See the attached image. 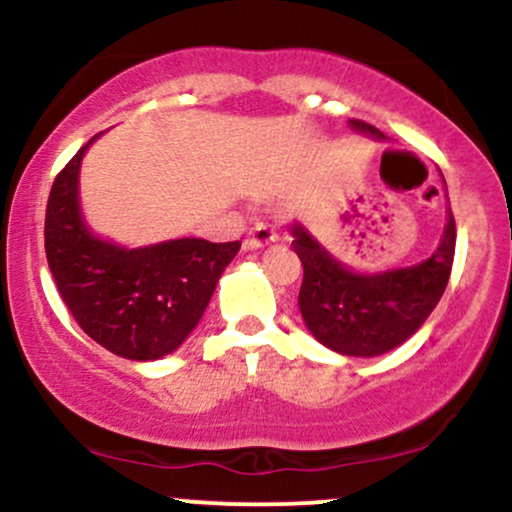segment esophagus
Returning a JSON list of instances; mask_svg holds the SVG:
<instances>
[{
	"instance_id": "esophagus-1",
	"label": "esophagus",
	"mask_w": 512,
	"mask_h": 512,
	"mask_svg": "<svg viewBox=\"0 0 512 512\" xmlns=\"http://www.w3.org/2000/svg\"><path fill=\"white\" fill-rule=\"evenodd\" d=\"M276 238H279V236H276L274 228L264 226V223H257L255 228H250L248 236H245L243 248H245V250H260V248H264V245L274 243Z\"/></svg>"
}]
</instances>
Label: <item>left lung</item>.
Masks as SVG:
<instances>
[{
	"label": "left lung",
	"mask_w": 512,
	"mask_h": 512,
	"mask_svg": "<svg viewBox=\"0 0 512 512\" xmlns=\"http://www.w3.org/2000/svg\"><path fill=\"white\" fill-rule=\"evenodd\" d=\"M356 132L383 139L378 127L351 120ZM293 250L301 257V315L313 337L344 356H380L419 330L448 286L455 257V216L438 250L426 262L385 274H356L317 245L301 223H293Z\"/></svg>",
	"instance_id": "1"
}]
</instances>
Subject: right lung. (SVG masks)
I'll list each match as a JSON object with an SVG mask.
<instances>
[{"instance_id": "obj_1", "label": "right lung", "mask_w": 512, "mask_h": 512, "mask_svg": "<svg viewBox=\"0 0 512 512\" xmlns=\"http://www.w3.org/2000/svg\"><path fill=\"white\" fill-rule=\"evenodd\" d=\"M96 137L52 182L45 255L62 301L93 342L122 358L154 361L195 330L240 243L180 238L125 250L93 236L81 221L76 185L81 158Z\"/></svg>"}]
</instances>
